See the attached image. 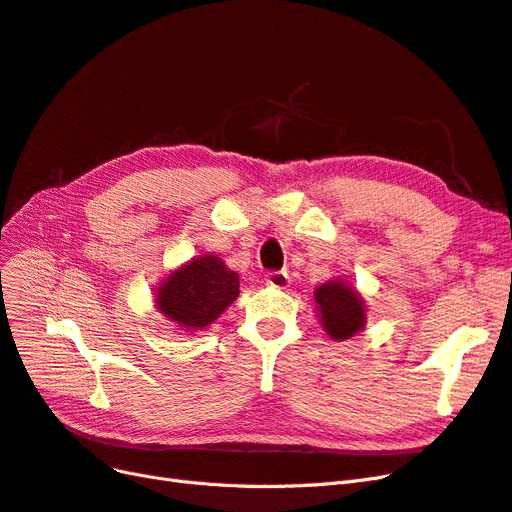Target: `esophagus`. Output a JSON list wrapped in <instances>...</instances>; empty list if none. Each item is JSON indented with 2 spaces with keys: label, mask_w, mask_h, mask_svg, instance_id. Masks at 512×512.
I'll use <instances>...</instances> for the list:
<instances>
[{
  "label": "esophagus",
  "mask_w": 512,
  "mask_h": 512,
  "mask_svg": "<svg viewBox=\"0 0 512 512\" xmlns=\"http://www.w3.org/2000/svg\"><path fill=\"white\" fill-rule=\"evenodd\" d=\"M267 284H269L271 288L284 290V288H288V286H290V277H288V273H284V271L269 273V275H267Z\"/></svg>",
  "instance_id": "1"
}]
</instances>
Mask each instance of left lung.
Returning a JSON list of instances; mask_svg holds the SVG:
<instances>
[{
	"label": "left lung",
	"mask_w": 512,
	"mask_h": 512,
	"mask_svg": "<svg viewBox=\"0 0 512 512\" xmlns=\"http://www.w3.org/2000/svg\"><path fill=\"white\" fill-rule=\"evenodd\" d=\"M315 313L332 341H347L366 326V303L345 277H332L313 290Z\"/></svg>",
	"instance_id": "1"
}]
</instances>
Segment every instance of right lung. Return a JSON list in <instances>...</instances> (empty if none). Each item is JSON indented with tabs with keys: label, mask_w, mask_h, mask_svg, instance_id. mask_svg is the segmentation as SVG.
Here are the masks:
<instances>
[{
	"label": "right lung",
	"mask_w": 512,
	"mask_h": 512,
	"mask_svg": "<svg viewBox=\"0 0 512 512\" xmlns=\"http://www.w3.org/2000/svg\"><path fill=\"white\" fill-rule=\"evenodd\" d=\"M239 294V275L218 254H201L175 267L154 288V307L178 330L214 324Z\"/></svg>",
	"instance_id": "1"
}]
</instances>
